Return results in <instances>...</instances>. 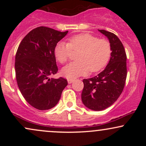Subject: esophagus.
I'll return each instance as SVG.
<instances>
[{
	"label": "esophagus",
	"instance_id": "1",
	"mask_svg": "<svg viewBox=\"0 0 146 146\" xmlns=\"http://www.w3.org/2000/svg\"><path fill=\"white\" fill-rule=\"evenodd\" d=\"M67 80H68V83L70 84H71L73 81H74V79H68Z\"/></svg>",
	"mask_w": 146,
	"mask_h": 146
}]
</instances>
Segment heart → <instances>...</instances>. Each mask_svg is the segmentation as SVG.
<instances>
[{"mask_svg":"<svg viewBox=\"0 0 146 146\" xmlns=\"http://www.w3.org/2000/svg\"><path fill=\"white\" fill-rule=\"evenodd\" d=\"M72 51H80L78 61L73 62L62 69V74L68 79H75L81 75L97 73L106 66L111 57L110 42L99 39L97 36L84 33L71 36L68 43L58 42L54 48V55L60 63L67 62Z\"/></svg>","mask_w":146,"mask_h":146,"instance_id":"1","label":"heart"}]
</instances>
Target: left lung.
I'll return each instance as SVG.
<instances>
[{
	"instance_id": "left-lung-1",
	"label": "left lung",
	"mask_w": 146,
	"mask_h": 146,
	"mask_svg": "<svg viewBox=\"0 0 146 146\" xmlns=\"http://www.w3.org/2000/svg\"><path fill=\"white\" fill-rule=\"evenodd\" d=\"M108 38L112 53L103 71L89 79H84L82 101L90 110H104L117 101L124 88L127 76L126 54L118 37L106 30H100Z\"/></svg>"
}]
</instances>
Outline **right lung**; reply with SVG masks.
Here are the masks:
<instances>
[{
    "mask_svg": "<svg viewBox=\"0 0 146 146\" xmlns=\"http://www.w3.org/2000/svg\"><path fill=\"white\" fill-rule=\"evenodd\" d=\"M67 33L39 27L28 33L18 46L15 58L16 81L25 100L36 109L53 108L67 86L66 79L49 78L58 71L55 46Z\"/></svg>",
    "mask_w": 146,
    "mask_h": 146,
    "instance_id": "obj_1",
    "label": "right lung"
}]
</instances>
